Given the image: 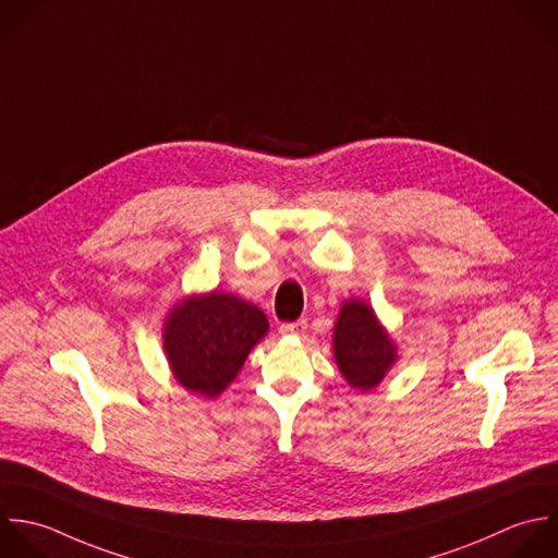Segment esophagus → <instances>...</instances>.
<instances>
[{
    "instance_id": "obj_1",
    "label": "esophagus",
    "mask_w": 558,
    "mask_h": 558,
    "mask_svg": "<svg viewBox=\"0 0 558 558\" xmlns=\"http://www.w3.org/2000/svg\"><path fill=\"white\" fill-rule=\"evenodd\" d=\"M306 328H308L306 319H298V322H291V324H282L280 326V335H284V337H302L306 332Z\"/></svg>"
}]
</instances>
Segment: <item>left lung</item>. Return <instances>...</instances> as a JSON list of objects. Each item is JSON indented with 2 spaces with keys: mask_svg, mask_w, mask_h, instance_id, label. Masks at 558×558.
<instances>
[{
  "mask_svg": "<svg viewBox=\"0 0 558 558\" xmlns=\"http://www.w3.org/2000/svg\"><path fill=\"white\" fill-rule=\"evenodd\" d=\"M335 363L352 389H376L396 367L400 354L389 330L365 300H345L332 330Z\"/></svg>",
  "mask_w": 558,
  "mask_h": 558,
  "instance_id": "obj_1",
  "label": "left lung"
}]
</instances>
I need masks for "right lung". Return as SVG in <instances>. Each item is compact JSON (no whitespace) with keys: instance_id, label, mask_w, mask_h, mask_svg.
I'll list each match as a JSON object with an SVG mask.
<instances>
[{"instance_id":"1","label":"right lung","mask_w":558,"mask_h":558,"mask_svg":"<svg viewBox=\"0 0 558 558\" xmlns=\"http://www.w3.org/2000/svg\"><path fill=\"white\" fill-rule=\"evenodd\" d=\"M267 332L258 306L215 289L173 304L162 324V350L178 385L213 400L234 383Z\"/></svg>"}]
</instances>
